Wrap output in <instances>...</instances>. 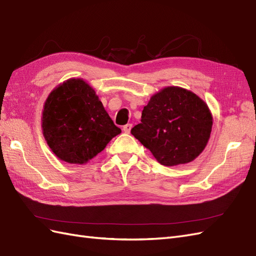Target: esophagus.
Returning a JSON list of instances; mask_svg holds the SVG:
<instances>
[{"instance_id":"esophagus-1","label":"esophagus","mask_w":256,"mask_h":256,"mask_svg":"<svg viewBox=\"0 0 256 256\" xmlns=\"http://www.w3.org/2000/svg\"><path fill=\"white\" fill-rule=\"evenodd\" d=\"M131 128H132V125H131V124H127V125H125V126L122 127L124 132H125V134H130Z\"/></svg>"}]
</instances>
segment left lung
<instances>
[{
    "label": "left lung",
    "mask_w": 256,
    "mask_h": 256,
    "mask_svg": "<svg viewBox=\"0 0 256 256\" xmlns=\"http://www.w3.org/2000/svg\"><path fill=\"white\" fill-rule=\"evenodd\" d=\"M211 129L212 114L206 103L188 89L171 86L152 96L131 134L158 162L172 167L202 154Z\"/></svg>",
    "instance_id": "8db88e82"
}]
</instances>
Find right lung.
Returning a JSON list of instances; mask_svg holds the SVG:
<instances>
[{
    "label": "right lung",
    "instance_id": "1",
    "mask_svg": "<svg viewBox=\"0 0 256 256\" xmlns=\"http://www.w3.org/2000/svg\"><path fill=\"white\" fill-rule=\"evenodd\" d=\"M42 129L59 160L84 164L122 130L114 125L96 92L82 78L56 87L45 101Z\"/></svg>",
    "mask_w": 256,
    "mask_h": 256
}]
</instances>
